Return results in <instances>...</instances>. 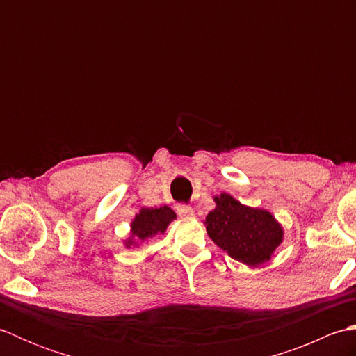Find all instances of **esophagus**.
Instances as JSON below:
<instances>
[{
  "label": "esophagus",
  "instance_id": "esophagus-1",
  "mask_svg": "<svg viewBox=\"0 0 356 356\" xmlns=\"http://www.w3.org/2000/svg\"><path fill=\"white\" fill-rule=\"evenodd\" d=\"M177 214L180 216V217H193L194 216V211H193V208L190 207V205H179L177 207Z\"/></svg>",
  "mask_w": 356,
  "mask_h": 356
}]
</instances>
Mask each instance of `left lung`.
Returning a JSON list of instances; mask_svg holds the SVG:
<instances>
[{
	"mask_svg": "<svg viewBox=\"0 0 356 356\" xmlns=\"http://www.w3.org/2000/svg\"><path fill=\"white\" fill-rule=\"evenodd\" d=\"M217 208L207 216V231L217 246L248 266L270 259L282 243L283 229L268 211L243 207L228 194L216 197Z\"/></svg>",
	"mask_w": 356,
	"mask_h": 356,
	"instance_id": "1",
	"label": "left lung"
}]
</instances>
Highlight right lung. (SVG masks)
Returning a JSON list of instances; mask_svg holds the SVG:
<instances>
[{
	"mask_svg": "<svg viewBox=\"0 0 356 356\" xmlns=\"http://www.w3.org/2000/svg\"><path fill=\"white\" fill-rule=\"evenodd\" d=\"M174 218H176V214H174V211L168 207L143 208L131 223L133 237L145 240L156 236V234H163L166 226H168ZM131 243L133 241H128V245Z\"/></svg>",
	"mask_w": 356,
	"mask_h": 356,
	"instance_id": "obj_1",
	"label": "right lung"
}]
</instances>
